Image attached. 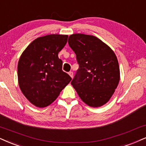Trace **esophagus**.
I'll return each mask as SVG.
<instances>
[{"instance_id":"obj_1","label":"esophagus","mask_w":146,"mask_h":146,"mask_svg":"<svg viewBox=\"0 0 146 146\" xmlns=\"http://www.w3.org/2000/svg\"><path fill=\"white\" fill-rule=\"evenodd\" d=\"M68 74H69L70 76H71V78H73V72H70L68 73Z\"/></svg>"}]
</instances>
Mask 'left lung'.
I'll list each match as a JSON object with an SVG mask.
<instances>
[{
    "instance_id": "left-lung-1",
    "label": "left lung",
    "mask_w": 146,
    "mask_h": 146,
    "mask_svg": "<svg viewBox=\"0 0 146 146\" xmlns=\"http://www.w3.org/2000/svg\"><path fill=\"white\" fill-rule=\"evenodd\" d=\"M68 44L76 55L79 69L71 84L82 102L98 108L109 102L120 81L116 54L100 38L73 34Z\"/></svg>"
}]
</instances>
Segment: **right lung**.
Returning a JSON list of instances; mask_svg holds the SVG:
<instances>
[{"instance_id":"right-lung-1","label":"right lung","mask_w":146,"mask_h":146,"mask_svg":"<svg viewBox=\"0 0 146 146\" xmlns=\"http://www.w3.org/2000/svg\"><path fill=\"white\" fill-rule=\"evenodd\" d=\"M68 37L57 34L38 37L21 53L17 65L18 84L36 107L51 104L71 81V77L62 71V61L58 57Z\"/></svg>"}]
</instances>
